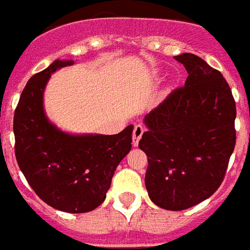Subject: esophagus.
I'll return each mask as SVG.
<instances>
[{
    "label": "esophagus",
    "mask_w": 250,
    "mask_h": 250,
    "mask_svg": "<svg viewBox=\"0 0 250 250\" xmlns=\"http://www.w3.org/2000/svg\"><path fill=\"white\" fill-rule=\"evenodd\" d=\"M144 132H145V128H144L143 125H135V129H133V136H132V144H133V146L139 145V141H140V139L143 137Z\"/></svg>",
    "instance_id": "34e87169"
}]
</instances>
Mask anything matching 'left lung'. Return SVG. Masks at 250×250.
Returning a JSON list of instances; mask_svg holds the SVG:
<instances>
[{
	"label": "left lung",
	"mask_w": 250,
	"mask_h": 250,
	"mask_svg": "<svg viewBox=\"0 0 250 250\" xmlns=\"http://www.w3.org/2000/svg\"><path fill=\"white\" fill-rule=\"evenodd\" d=\"M174 59L188 77L145 115L139 147L149 162L150 200L163 209L184 210L213 195L224 181L236 143V106L218 70L188 52Z\"/></svg>",
	"instance_id": "8db88e82"
}]
</instances>
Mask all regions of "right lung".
<instances>
[{
  "label": "right lung",
  "instance_id": "add662e5",
  "mask_svg": "<svg viewBox=\"0 0 250 250\" xmlns=\"http://www.w3.org/2000/svg\"><path fill=\"white\" fill-rule=\"evenodd\" d=\"M73 64L58 59L28 81L14 115L15 157L30 188L46 204L62 212L86 213L106 198L115 169L132 147L133 125L118 135H76L48 119L43 106L48 79Z\"/></svg>",
  "mask_w": 250,
  "mask_h": 250
}]
</instances>
